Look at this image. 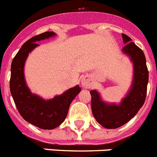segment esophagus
<instances>
[{
  "label": "esophagus",
  "instance_id": "esophagus-1",
  "mask_svg": "<svg viewBox=\"0 0 157 157\" xmlns=\"http://www.w3.org/2000/svg\"><path fill=\"white\" fill-rule=\"evenodd\" d=\"M81 84L82 86L84 87H85V88H88V87L92 86L93 82L90 77H84V78L82 79Z\"/></svg>",
  "mask_w": 157,
  "mask_h": 157
}]
</instances>
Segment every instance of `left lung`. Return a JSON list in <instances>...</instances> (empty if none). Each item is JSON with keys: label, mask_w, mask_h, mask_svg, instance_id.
I'll list each match as a JSON object with an SVG mask.
<instances>
[{"label": "left lung", "mask_w": 157, "mask_h": 157, "mask_svg": "<svg viewBox=\"0 0 157 157\" xmlns=\"http://www.w3.org/2000/svg\"><path fill=\"white\" fill-rule=\"evenodd\" d=\"M122 36L126 43L123 52L131 57L134 63V82L131 91L119 105L106 104L101 101L97 91H90L93 116L98 124L108 129L120 128L132 119L143 105L147 93L149 70L144 52L131 42L129 36L124 33Z\"/></svg>", "instance_id": "obj_1"}]
</instances>
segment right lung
I'll return each instance as SVG.
<instances>
[{
    "instance_id": "right-lung-1",
    "label": "right lung",
    "mask_w": 157,
    "mask_h": 157,
    "mask_svg": "<svg viewBox=\"0 0 157 157\" xmlns=\"http://www.w3.org/2000/svg\"><path fill=\"white\" fill-rule=\"evenodd\" d=\"M55 35L47 31L31 37L23 44L11 66L10 91L17 109L25 121L44 130L54 129L65 121L70 103L81 90L76 86L53 99L45 101L32 94L26 85L23 67L28 55L38 46L36 42Z\"/></svg>"
}]
</instances>
